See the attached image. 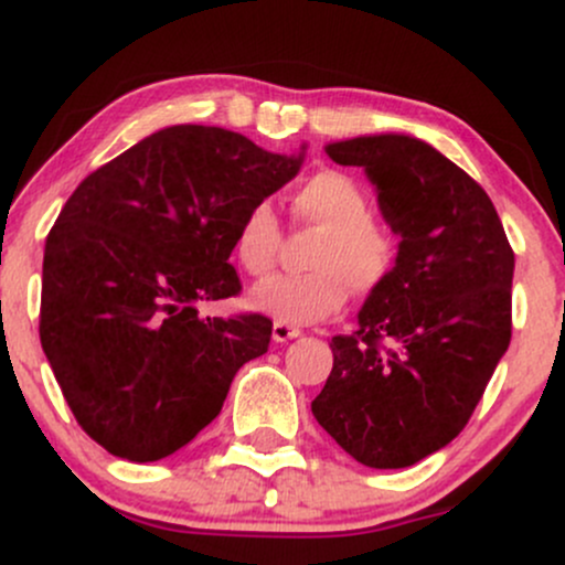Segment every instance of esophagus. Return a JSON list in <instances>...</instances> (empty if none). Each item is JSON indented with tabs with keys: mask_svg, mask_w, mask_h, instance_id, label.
<instances>
[{
	"mask_svg": "<svg viewBox=\"0 0 565 565\" xmlns=\"http://www.w3.org/2000/svg\"><path fill=\"white\" fill-rule=\"evenodd\" d=\"M300 327H291L289 321H274V340L276 342H289L295 340V337H300Z\"/></svg>",
	"mask_w": 565,
	"mask_h": 565,
	"instance_id": "esophagus-1",
	"label": "esophagus"
}]
</instances>
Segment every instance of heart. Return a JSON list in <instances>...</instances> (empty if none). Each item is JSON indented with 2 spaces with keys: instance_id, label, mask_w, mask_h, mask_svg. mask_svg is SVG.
<instances>
[{
  "instance_id": "heart-1",
  "label": "heart",
  "mask_w": 565,
  "mask_h": 565,
  "mask_svg": "<svg viewBox=\"0 0 565 565\" xmlns=\"http://www.w3.org/2000/svg\"><path fill=\"white\" fill-rule=\"evenodd\" d=\"M291 215L321 228L308 255V274L276 276L252 289V305L278 321L313 323L337 313L350 289L372 295L385 287L398 263V242L372 217L366 191L345 172H316L291 193ZM284 242L281 220L270 201L246 206L233 231V257L246 276L274 270Z\"/></svg>"
}]
</instances>
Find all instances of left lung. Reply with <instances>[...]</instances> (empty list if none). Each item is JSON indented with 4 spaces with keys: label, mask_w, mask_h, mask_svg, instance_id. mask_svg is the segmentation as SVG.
I'll use <instances>...</instances> for the list:
<instances>
[{
    "label": "left lung",
    "mask_w": 565,
    "mask_h": 565,
    "mask_svg": "<svg viewBox=\"0 0 565 565\" xmlns=\"http://www.w3.org/2000/svg\"><path fill=\"white\" fill-rule=\"evenodd\" d=\"M327 153L364 167L401 244L359 329L332 337L310 408L361 465L408 468L462 433L508 350L515 255L483 188L427 142L374 135Z\"/></svg>",
    "instance_id": "left-lung-1"
}]
</instances>
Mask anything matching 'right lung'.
Here are the masks:
<instances>
[{
    "mask_svg": "<svg viewBox=\"0 0 565 565\" xmlns=\"http://www.w3.org/2000/svg\"><path fill=\"white\" fill-rule=\"evenodd\" d=\"M300 161L178 125L71 193L44 244L39 340L76 423L108 454L157 462L183 449L268 350L270 319H201L196 302L242 291L233 231Z\"/></svg>",
    "mask_w": 565,
    "mask_h": 565,
    "instance_id": "add662e5",
    "label": "right lung"
}]
</instances>
